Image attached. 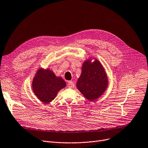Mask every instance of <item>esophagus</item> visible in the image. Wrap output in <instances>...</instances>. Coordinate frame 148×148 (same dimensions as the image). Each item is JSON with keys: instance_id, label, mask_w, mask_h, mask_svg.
Instances as JSON below:
<instances>
[{"instance_id": "esophagus-1", "label": "esophagus", "mask_w": 148, "mask_h": 148, "mask_svg": "<svg viewBox=\"0 0 148 148\" xmlns=\"http://www.w3.org/2000/svg\"><path fill=\"white\" fill-rule=\"evenodd\" d=\"M74 86V83L72 81H69L68 83V87L69 88H72Z\"/></svg>"}]
</instances>
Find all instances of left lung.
<instances>
[{
    "label": "left lung",
    "mask_w": 148,
    "mask_h": 148,
    "mask_svg": "<svg viewBox=\"0 0 148 148\" xmlns=\"http://www.w3.org/2000/svg\"><path fill=\"white\" fill-rule=\"evenodd\" d=\"M108 77L100 62L94 57H88L83 63L82 73L76 86L89 101L99 99L108 86Z\"/></svg>",
    "instance_id": "1"
}]
</instances>
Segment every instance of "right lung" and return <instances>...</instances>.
Here are the masks:
<instances>
[{
	"label": "right lung",
	"instance_id": "obj_1",
	"mask_svg": "<svg viewBox=\"0 0 148 148\" xmlns=\"http://www.w3.org/2000/svg\"><path fill=\"white\" fill-rule=\"evenodd\" d=\"M66 83L60 76H57L50 68L40 67L32 82L31 88L37 98L43 103L48 104L56 97Z\"/></svg>",
	"mask_w": 148,
	"mask_h": 148
}]
</instances>
